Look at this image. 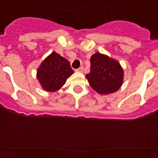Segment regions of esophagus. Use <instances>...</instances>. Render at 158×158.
I'll return each mask as SVG.
<instances>
[{
  "mask_svg": "<svg viewBox=\"0 0 158 158\" xmlns=\"http://www.w3.org/2000/svg\"><path fill=\"white\" fill-rule=\"evenodd\" d=\"M77 72H79V73H82L83 72V67H80L79 69H76Z\"/></svg>",
  "mask_w": 158,
  "mask_h": 158,
  "instance_id": "34e87169",
  "label": "esophagus"
}]
</instances>
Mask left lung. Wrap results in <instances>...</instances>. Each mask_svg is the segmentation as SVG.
Masks as SVG:
<instances>
[{
  "mask_svg": "<svg viewBox=\"0 0 158 158\" xmlns=\"http://www.w3.org/2000/svg\"><path fill=\"white\" fill-rule=\"evenodd\" d=\"M90 86L101 94L114 93L122 85L123 71L118 61L99 52L90 58V72L86 74Z\"/></svg>",
  "mask_w": 158,
  "mask_h": 158,
  "instance_id": "8db88e82",
  "label": "left lung"
}]
</instances>
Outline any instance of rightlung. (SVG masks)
Listing matches in <instances>:
<instances>
[{
  "mask_svg": "<svg viewBox=\"0 0 158 158\" xmlns=\"http://www.w3.org/2000/svg\"><path fill=\"white\" fill-rule=\"evenodd\" d=\"M73 73L68 60L52 52L41 64L37 71V78L46 91L54 92L64 85L67 78Z\"/></svg>",
  "mask_w": 158,
  "mask_h": 158,
  "instance_id": "1",
  "label": "right lung"
}]
</instances>
